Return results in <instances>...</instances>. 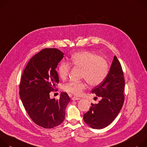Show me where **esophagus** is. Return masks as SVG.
I'll return each mask as SVG.
<instances>
[{"label":"esophagus","instance_id":"obj_1","mask_svg":"<svg viewBox=\"0 0 147 147\" xmlns=\"http://www.w3.org/2000/svg\"><path fill=\"white\" fill-rule=\"evenodd\" d=\"M80 98H79V97H76V96H74L72 97V100H80Z\"/></svg>","mask_w":147,"mask_h":147}]
</instances>
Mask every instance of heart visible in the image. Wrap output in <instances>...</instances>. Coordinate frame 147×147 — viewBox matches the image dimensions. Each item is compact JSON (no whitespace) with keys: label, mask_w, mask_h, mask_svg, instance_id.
<instances>
[{"label":"heart","mask_w":147,"mask_h":147,"mask_svg":"<svg viewBox=\"0 0 147 147\" xmlns=\"http://www.w3.org/2000/svg\"><path fill=\"white\" fill-rule=\"evenodd\" d=\"M70 63L74 66L82 69L81 77L85 79L90 86H96L102 84L107 77L109 65L103 57L89 51H80L74 54L70 59ZM71 69V65L62 62L58 67L59 76L66 79ZM87 88L85 81L72 80L63 86L64 90L73 94L79 96Z\"/></svg>","instance_id":"obj_1"}]
</instances>
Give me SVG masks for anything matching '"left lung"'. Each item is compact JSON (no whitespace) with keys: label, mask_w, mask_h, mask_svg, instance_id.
<instances>
[{"label":"left lung","mask_w":147,"mask_h":147,"mask_svg":"<svg viewBox=\"0 0 147 147\" xmlns=\"http://www.w3.org/2000/svg\"><path fill=\"white\" fill-rule=\"evenodd\" d=\"M125 81L121 65L116 56L103 82L92 92L100 97L97 104H91L89 110L84 114V121L91 128L102 129L116 119L124 102Z\"/></svg>","instance_id":"8db88e82"}]
</instances>
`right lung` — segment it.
Here are the masks:
<instances>
[{"mask_svg": "<svg viewBox=\"0 0 147 147\" xmlns=\"http://www.w3.org/2000/svg\"><path fill=\"white\" fill-rule=\"evenodd\" d=\"M63 54L57 48L43 49L30 59L22 76L19 94L23 105L33 122L45 128H54L63 121L70 102L65 92H61L59 99L50 97L59 83L56 68Z\"/></svg>", "mask_w": 147, "mask_h": 147, "instance_id": "obj_1", "label": "right lung"}]
</instances>
